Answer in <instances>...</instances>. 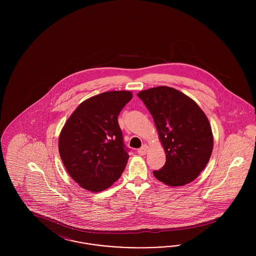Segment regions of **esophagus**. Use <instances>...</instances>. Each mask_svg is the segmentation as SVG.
I'll return each instance as SVG.
<instances>
[{
    "mask_svg": "<svg viewBox=\"0 0 256 256\" xmlns=\"http://www.w3.org/2000/svg\"><path fill=\"white\" fill-rule=\"evenodd\" d=\"M148 146H146V145H143L142 148H140L138 150V154H139L140 156H145L146 154V152H148Z\"/></svg>",
    "mask_w": 256,
    "mask_h": 256,
    "instance_id": "obj_1",
    "label": "esophagus"
}]
</instances>
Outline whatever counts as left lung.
Returning <instances> with one entry per match:
<instances>
[{
	"label": "left lung",
	"instance_id": "1",
	"mask_svg": "<svg viewBox=\"0 0 256 256\" xmlns=\"http://www.w3.org/2000/svg\"><path fill=\"white\" fill-rule=\"evenodd\" d=\"M137 96L154 118L166 154L165 165L154 170V176L170 187L192 182L206 168L213 150L206 115L194 100L168 86L143 90Z\"/></svg>",
	"mask_w": 256,
	"mask_h": 256
}]
</instances>
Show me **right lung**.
<instances>
[{
	"label": "right lung",
	"mask_w": 256,
	"mask_h": 256,
	"mask_svg": "<svg viewBox=\"0 0 256 256\" xmlns=\"http://www.w3.org/2000/svg\"><path fill=\"white\" fill-rule=\"evenodd\" d=\"M132 98L130 91H108L84 100L64 124L58 150L64 167L82 188L104 191L118 180L130 156L118 115Z\"/></svg>",
	"instance_id": "1"
}]
</instances>
